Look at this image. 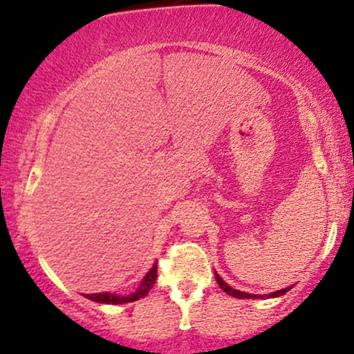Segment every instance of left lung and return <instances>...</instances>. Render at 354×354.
I'll return each mask as SVG.
<instances>
[{
    "mask_svg": "<svg viewBox=\"0 0 354 354\" xmlns=\"http://www.w3.org/2000/svg\"><path fill=\"white\" fill-rule=\"evenodd\" d=\"M214 274H216V281H217V284H219V286H221V289H223L224 292H227V295L234 296V298H243V299H250V298H257V299H259V298H263V296H260V295H250V292L240 291V289H233V288L230 286V284L226 283V281H223V277H221L219 274H217V272H214ZM289 289H291V288H284V289H279V291L270 292V295H267V298H277V296L286 295Z\"/></svg>",
    "mask_w": 354,
    "mask_h": 354,
    "instance_id": "8db88e82",
    "label": "left lung"
}]
</instances>
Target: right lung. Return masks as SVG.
Segmentation results:
<instances>
[{
  "label": "right lung",
  "mask_w": 354,
  "mask_h": 354,
  "mask_svg": "<svg viewBox=\"0 0 354 354\" xmlns=\"http://www.w3.org/2000/svg\"><path fill=\"white\" fill-rule=\"evenodd\" d=\"M157 279V263L152 266V269L149 270L147 274L144 276V279L140 281L138 288L135 289L133 292L130 295H116V292H95V295H87L85 298L92 299L95 303H104V305H123V303H130V301H137V299L144 298L149 291H151L152 286H154Z\"/></svg>",
  "instance_id": "1"
}]
</instances>
